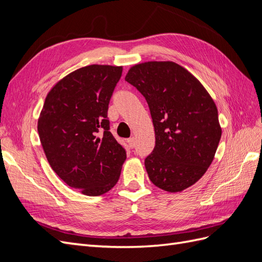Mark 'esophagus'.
Here are the masks:
<instances>
[{
    "label": "esophagus",
    "instance_id": "obj_1",
    "mask_svg": "<svg viewBox=\"0 0 262 262\" xmlns=\"http://www.w3.org/2000/svg\"><path fill=\"white\" fill-rule=\"evenodd\" d=\"M128 143H129V146H130L131 148H133L134 146H136V139H134V138L128 139Z\"/></svg>",
    "mask_w": 262,
    "mask_h": 262
}]
</instances>
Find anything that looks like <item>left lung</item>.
Segmentation results:
<instances>
[{"mask_svg":"<svg viewBox=\"0 0 262 262\" xmlns=\"http://www.w3.org/2000/svg\"><path fill=\"white\" fill-rule=\"evenodd\" d=\"M125 81L143 95L153 119L155 147L144 161L149 180L168 192L192 186L209 168L222 136L209 93L170 61L134 66Z\"/></svg>","mask_w":262,"mask_h":262,"instance_id":"left-lung-1","label":"left lung"}]
</instances>
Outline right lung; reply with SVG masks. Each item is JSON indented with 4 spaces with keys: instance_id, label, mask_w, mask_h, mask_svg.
Listing matches in <instances>:
<instances>
[{
    "instance_id": "add662e5",
    "label": "right lung",
    "mask_w": 262,
    "mask_h": 262,
    "mask_svg": "<svg viewBox=\"0 0 262 262\" xmlns=\"http://www.w3.org/2000/svg\"><path fill=\"white\" fill-rule=\"evenodd\" d=\"M121 74L122 67L98 64L74 71L47 95L39 117V138L51 168L86 195L109 191L126 158L107 116Z\"/></svg>"
}]
</instances>
